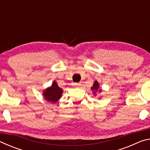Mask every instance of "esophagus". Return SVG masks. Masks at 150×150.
<instances>
[{
	"label": "esophagus",
	"mask_w": 150,
	"mask_h": 150,
	"mask_svg": "<svg viewBox=\"0 0 150 150\" xmlns=\"http://www.w3.org/2000/svg\"><path fill=\"white\" fill-rule=\"evenodd\" d=\"M80 85H81V83H74V86H75V87H79Z\"/></svg>",
	"instance_id": "esophagus-1"
}]
</instances>
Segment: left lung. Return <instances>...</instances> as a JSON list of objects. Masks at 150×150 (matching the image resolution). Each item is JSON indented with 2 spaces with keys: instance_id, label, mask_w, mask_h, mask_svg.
<instances>
[{
  "instance_id": "left-lung-1",
  "label": "left lung",
  "mask_w": 150,
  "mask_h": 150,
  "mask_svg": "<svg viewBox=\"0 0 150 150\" xmlns=\"http://www.w3.org/2000/svg\"><path fill=\"white\" fill-rule=\"evenodd\" d=\"M91 90H92L94 95L95 96H96L97 95V93H101V91H102V89L100 88L99 83H98V81L96 80L94 82L93 85L92 86V87H91ZM99 98H101V97H100Z\"/></svg>"
}]
</instances>
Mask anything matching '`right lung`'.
<instances>
[{"mask_svg": "<svg viewBox=\"0 0 150 150\" xmlns=\"http://www.w3.org/2000/svg\"><path fill=\"white\" fill-rule=\"evenodd\" d=\"M63 89L61 88L54 81L50 87L43 91V96L47 102L55 103L62 96Z\"/></svg>", "mask_w": 150, "mask_h": 150, "instance_id": "add662e5", "label": "right lung"}]
</instances>
